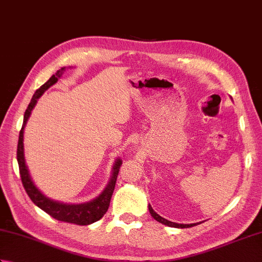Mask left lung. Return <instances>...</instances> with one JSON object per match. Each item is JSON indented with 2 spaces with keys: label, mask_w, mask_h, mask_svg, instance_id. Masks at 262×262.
I'll use <instances>...</instances> for the list:
<instances>
[{
  "label": "left lung",
  "mask_w": 262,
  "mask_h": 262,
  "mask_svg": "<svg viewBox=\"0 0 262 262\" xmlns=\"http://www.w3.org/2000/svg\"><path fill=\"white\" fill-rule=\"evenodd\" d=\"M148 210H149V213H151V215L154 217V220H157L158 222H160V223L171 226V227H178V229H187V227H192L194 225H197V224H178V223H173V222H170L168 220L163 219V217H161L159 214L155 213L153 208L151 207V205H148Z\"/></svg>",
  "instance_id": "obj_1"
}]
</instances>
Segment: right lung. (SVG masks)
I'll use <instances>...</instances> for the list:
<instances>
[{
  "label": "right lung",
  "instance_id": "add662e5",
  "mask_svg": "<svg viewBox=\"0 0 262 262\" xmlns=\"http://www.w3.org/2000/svg\"><path fill=\"white\" fill-rule=\"evenodd\" d=\"M63 71H64V68L58 70L56 74H54L51 79L45 83V84H42L38 89V90H36L30 103L28 104V108L24 116V124H22V128L19 134L18 149H16V160H18L22 185H24L26 192L28 193V196L30 197L33 204L37 205L39 208L42 209L43 211H46L48 215H51L57 221L66 222V223H72L76 225H89L99 221L100 219H102L103 215L107 213L110 205L111 196H113V192L115 190L117 177H118L119 169L121 166V161L119 159L116 161V163L114 165V170H113V176H111L109 185L104 189V191L96 199L91 200V202L85 203V204H79V205H68V204L54 202V200L43 196V194L36 188V186L33 185L29 174V171H28L26 162H25L24 129L27 124V120L29 118L31 110L36 105L37 100L40 98L41 94L45 92L48 88H51L53 84H55V83L58 81V77L62 75Z\"/></svg>",
  "mask_w": 262,
  "mask_h": 262
}]
</instances>
